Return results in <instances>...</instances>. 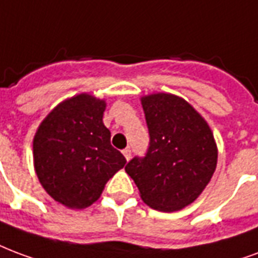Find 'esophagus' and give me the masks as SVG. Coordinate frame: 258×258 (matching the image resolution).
Returning <instances> with one entry per match:
<instances>
[{"label": "esophagus", "instance_id": "34e87169", "mask_svg": "<svg viewBox=\"0 0 258 258\" xmlns=\"http://www.w3.org/2000/svg\"><path fill=\"white\" fill-rule=\"evenodd\" d=\"M123 154H124V157H125V160L128 161L130 158H131V154H133V153H131V149H130V148H125V149H124V150H123Z\"/></svg>", "mask_w": 258, "mask_h": 258}]
</instances>
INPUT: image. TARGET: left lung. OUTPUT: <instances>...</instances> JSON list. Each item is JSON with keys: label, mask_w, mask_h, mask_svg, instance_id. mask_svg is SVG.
Here are the masks:
<instances>
[{"label": "left lung", "mask_w": 258, "mask_h": 258, "mask_svg": "<svg viewBox=\"0 0 258 258\" xmlns=\"http://www.w3.org/2000/svg\"><path fill=\"white\" fill-rule=\"evenodd\" d=\"M149 148L125 165L145 204L160 212L187 207L216 169L217 148L201 114L176 95L142 97Z\"/></svg>", "instance_id": "left-lung-1"}]
</instances>
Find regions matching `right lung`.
<instances>
[{
  "label": "right lung",
  "instance_id": "add662e5",
  "mask_svg": "<svg viewBox=\"0 0 258 258\" xmlns=\"http://www.w3.org/2000/svg\"><path fill=\"white\" fill-rule=\"evenodd\" d=\"M105 102L79 94L57 105L34 137V165L42 187L72 209L90 207L127 160L110 145Z\"/></svg>",
  "mask_w": 258,
  "mask_h": 258
}]
</instances>
